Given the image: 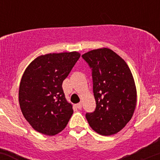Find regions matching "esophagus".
Wrapping results in <instances>:
<instances>
[{"instance_id": "34e87169", "label": "esophagus", "mask_w": 160, "mask_h": 160, "mask_svg": "<svg viewBox=\"0 0 160 160\" xmlns=\"http://www.w3.org/2000/svg\"><path fill=\"white\" fill-rule=\"evenodd\" d=\"M75 106H76L78 109H80V108H82V103H78V104H76L75 105Z\"/></svg>"}]
</instances>
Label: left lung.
<instances>
[{
  "instance_id": "8db88e82",
  "label": "left lung",
  "mask_w": 160,
  "mask_h": 160,
  "mask_svg": "<svg viewBox=\"0 0 160 160\" xmlns=\"http://www.w3.org/2000/svg\"><path fill=\"white\" fill-rule=\"evenodd\" d=\"M92 68L96 109L87 113L89 126L98 134H117L131 119L137 105V89L127 63L108 48L82 55Z\"/></svg>"
}]
</instances>
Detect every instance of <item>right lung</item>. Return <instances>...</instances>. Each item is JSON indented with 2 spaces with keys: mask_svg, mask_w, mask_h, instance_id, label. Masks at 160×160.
Masks as SVG:
<instances>
[{
  "mask_svg": "<svg viewBox=\"0 0 160 160\" xmlns=\"http://www.w3.org/2000/svg\"><path fill=\"white\" fill-rule=\"evenodd\" d=\"M80 57L77 52L40 55L24 71L19 103L26 120L38 132L54 136L65 128L73 110L62 83Z\"/></svg>",
  "mask_w": 160,
  "mask_h": 160,
  "instance_id": "add662e5",
  "label": "right lung"
}]
</instances>
